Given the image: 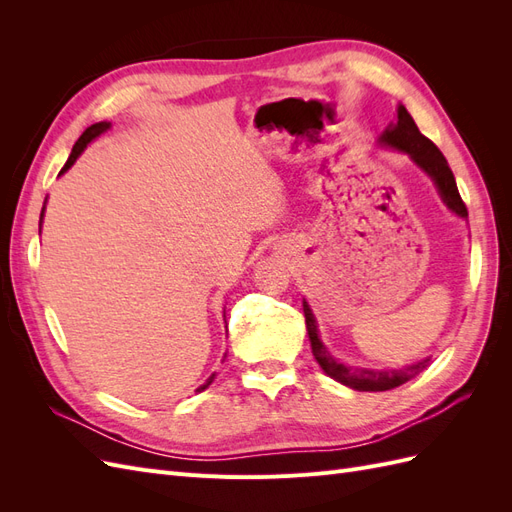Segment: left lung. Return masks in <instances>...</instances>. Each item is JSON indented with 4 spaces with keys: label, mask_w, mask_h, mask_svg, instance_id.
I'll list each match as a JSON object with an SVG mask.
<instances>
[{
    "label": "left lung",
    "mask_w": 512,
    "mask_h": 512,
    "mask_svg": "<svg viewBox=\"0 0 512 512\" xmlns=\"http://www.w3.org/2000/svg\"><path fill=\"white\" fill-rule=\"evenodd\" d=\"M378 143L384 147H393V149L408 153V156L414 160V164L421 170H425V173L431 177V181L436 183L444 205L451 211H455L459 218H468V209H466V203H463L459 196L451 166H448L446 158L442 156V151L433 145L427 136H423L421 130L416 128V123L410 117V113L406 111L404 104H399L397 121L389 123V128H386L382 132V136L378 138ZM303 314H305L309 342H312V352L316 356L318 365L324 369V374L331 376L337 382L350 386V389H354V391H391V389H395V386H401L404 382L416 378L431 361V359H425V361H418L414 365L401 367V369L348 367L344 363H339L337 359H333L327 346L320 342L316 318L305 299H303Z\"/></svg>",
    "instance_id": "obj_1"
}]
</instances>
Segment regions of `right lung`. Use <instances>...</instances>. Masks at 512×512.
<instances>
[{"label": "right lung", "instance_id": "obj_1", "mask_svg": "<svg viewBox=\"0 0 512 512\" xmlns=\"http://www.w3.org/2000/svg\"><path fill=\"white\" fill-rule=\"evenodd\" d=\"M108 128H111V123H108V121H100V123H94V126H89L83 134H81V138H79V141H76L74 143V147H72V153H70V158H68V162L64 164V168H61L59 170V175H64L66 173V170L76 162V158H79L81 156V153L85 151V147L91 143V141H94V138H98L100 134H104ZM42 213H44V209H42ZM40 224H42V218H40ZM213 378H215V374H211L209 378H207V382L203 384V386H198V389H196V393H200V391H205L207 389V386L213 382Z\"/></svg>", "mask_w": 512, "mask_h": 512}]
</instances>
